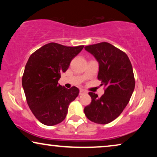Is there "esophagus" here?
I'll use <instances>...</instances> for the list:
<instances>
[{
    "instance_id": "1",
    "label": "esophagus",
    "mask_w": 157,
    "mask_h": 157,
    "mask_svg": "<svg viewBox=\"0 0 157 157\" xmlns=\"http://www.w3.org/2000/svg\"><path fill=\"white\" fill-rule=\"evenodd\" d=\"M86 94V91L85 90L80 89V93H79L80 95H83V94Z\"/></svg>"
}]
</instances>
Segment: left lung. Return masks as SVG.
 <instances>
[{"label": "left lung", "instance_id": "obj_1", "mask_svg": "<svg viewBox=\"0 0 157 157\" xmlns=\"http://www.w3.org/2000/svg\"><path fill=\"white\" fill-rule=\"evenodd\" d=\"M84 48L98 62V79L101 81L105 90L101 97L89 92L91 102L83 111L90 121L109 124L122 113L134 90L132 63L124 51L107 42L90 45Z\"/></svg>", "mask_w": 157, "mask_h": 157}]
</instances>
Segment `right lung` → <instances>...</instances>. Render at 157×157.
<instances>
[{"label":"right lung","mask_w":157,"mask_h":157,"mask_svg":"<svg viewBox=\"0 0 157 157\" xmlns=\"http://www.w3.org/2000/svg\"><path fill=\"white\" fill-rule=\"evenodd\" d=\"M83 46L49 43L32 53L28 60L22 86L30 109L44 125L53 126L63 121L70 103L78 95L77 87L68 89L58 81Z\"/></svg>","instance_id":"add662e5"}]
</instances>
